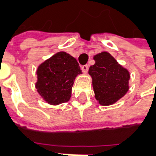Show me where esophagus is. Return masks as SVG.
I'll use <instances>...</instances> for the list:
<instances>
[{
    "label": "esophagus",
    "instance_id": "obj_1",
    "mask_svg": "<svg viewBox=\"0 0 156 156\" xmlns=\"http://www.w3.org/2000/svg\"><path fill=\"white\" fill-rule=\"evenodd\" d=\"M81 68H82V70H83V72L84 73H87L88 71V65H87V64L83 65V66L81 67Z\"/></svg>",
    "mask_w": 156,
    "mask_h": 156
}]
</instances>
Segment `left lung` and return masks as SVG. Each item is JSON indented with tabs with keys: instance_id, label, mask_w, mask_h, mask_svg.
I'll use <instances>...</instances> for the list:
<instances>
[{
	"instance_id": "left-lung-1",
	"label": "left lung",
	"mask_w": 156,
	"mask_h": 156,
	"mask_svg": "<svg viewBox=\"0 0 156 156\" xmlns=\"http://www.w3.org/2000/svg\"><path fill=\"white\" fill-rule=\"evenodd\" d=\"M95 63L88 69L94 97L100 105L108 106L123 98L129 89L127 68L120 65L108 51L94 56Z\"/></svg>"
}]
</instances>
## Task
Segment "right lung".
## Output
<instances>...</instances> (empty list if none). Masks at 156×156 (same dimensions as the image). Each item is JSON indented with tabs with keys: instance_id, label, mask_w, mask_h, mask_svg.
Segmentation results:
<instances>
[{
	"instance_id": "obj_1",
	"label": "right lung",
	"mask_w": 156,
	"mask_h": 156,
	"mask_svg": "<svg viewBox=\"0 0 156 156\" xmlns=\"http://www.w3.org/2000/svg\"><path fill=\"white\" fill-rule=\"evenodd\" d=\"M82 74L76 58L65 51H58L41 62L37 70V91L51 105L68 102L75 78Z\"/></svg>"
}]
</instances>
